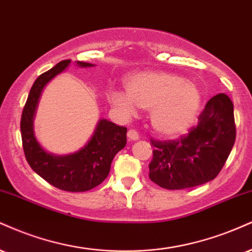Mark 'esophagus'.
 <instances>
[{
  "instance_id": "obj_1",
  "label": "esophagus",
  "mask_w": 252,
  "mask_h": 252,
  "mask_svg": "<svg viewBox=\"0 0 252 252\" xmlns=\"http://www.w3.org/2000/svg\"><path fill=\"white\" fill-rule=\"evenodd\" d=\"M128 137H129V139H131V141H136V139L139 138L138 132L134 129H130L128 131Z\"/></svg>"
}]
</instances>
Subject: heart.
<instances>
[{"instance_id": "obj_1", "label": "heart", "mask_w": 252, "mask_h": 252, "mask_svg": "<svg viewBox=\"0 0 252 252\" xmlns=\"http://www.w3.org/2000/svg\"><path fill=\"white\" fill-rule=\"evenodd\" d=\"M126 92L110 90L109 99L123 113L150 109L153 128L163 136L184 132L201 110L202 92L195 82L165 71H141L126 77Z\"/></svg>"}]
</instances>
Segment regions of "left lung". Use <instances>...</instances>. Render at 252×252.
Here are the masks:
<instances>
[{
    "instance_id": "8db88e82",
    "label": "left lung",
    "mask_w": 252,
    "mask_h": 252,
    "mask_svg": "<svg viewBox=\"0 0 252 252\" xmlns=\"http://www.w3.org/2000/svg\"><path fill=\"white\" fill-rule=\"evenodd\" d=\"M236 139L233 104L225 94L211 97L187 136L154 141L149 177L169 190L201 186L222 170Z\"/></svg>"
}]
</instances>
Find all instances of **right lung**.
Segmentation results:
<instances>
[{
	"mask_svg": "<svg viewBox=\"0 0 252 252\" xmlns=\"http://www.w3.org/2000/svg\"><path fill=\"white\" fill-rule=\"evenodd\" d=\"M70 62L71 60L61 61L36 78L23 108L21 136L24 155L36 174L61 190L81 192L93 189L107 178L114 157L126 144V128L101 118L87 144L76 153L68 155L51 154L39 144L34 131V118L39 97L44 87L64 71ZM76 64L81 68L95 65L81 61H76Z\"/></svg>",
	"mask_w": 252,
	"mask_h": 252,
	"instance_id": "obj_1",
	"label": "right lung"
}]
</instances>
